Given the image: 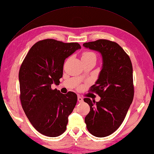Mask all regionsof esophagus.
Listing matches in <instances>:
<instances>
[{
    "label": "esophagus",
    "mask_w": 154,
    "mask_h": 154,
    "mask_svg": "<svg viewBox=\"0 0 154 154\" xmlns=\"http://www.w3.org/2000/svg\"><path fill=\"white\" fill-rule=\"evenodd\" d=\"M77 100H78V101H79V103H82L83 101V99L82 97H81V96H79V95H78V97H77Z\"/></svg>",
    "instance_id": "obj_1"
}]
</instances>
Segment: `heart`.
Segmentation results:
<instances>
[{
  "instance_id": "heart-1",
  "label": "heart",
  "mask_w": 154,
  "mask_h": 154,
  "mask_svg": "<svg viewBox=\"0 0 154 154\" xmlns=\"http://www.w3.org/2000/svg\"><path fill=\"white\" fill-rule=\"evenodd\" d=\"M91 57L96 58L95 54L91 51H85L83 54L82 58L81 59H88V58H91Z\"/></svg>"
}]
</instances>
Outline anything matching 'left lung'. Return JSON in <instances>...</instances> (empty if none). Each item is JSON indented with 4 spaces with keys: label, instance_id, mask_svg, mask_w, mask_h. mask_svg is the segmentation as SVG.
<instances>
[{
    "label": "left lung",
    "instance_id": "obj_1",
    "mask_svg": "<svg viewBox=\"0 0 154 154\" xmlns=\"http://www.w3.org/2000/svg\"><path fill=\"white\" fill-rule=\"evenodd\" d=\"M83 45L99 52L103 58L99 79L90 89L99 94L100 100L95 102L89 98L84 99L90 106V112L85 119L88 131L103 138L119 128L132 103V65L128 55L114 42L98 40Z\"/></svg>",
    "mask_w": 154,
    "mask_h": 154
}]
</instances>
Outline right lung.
<instances>
[{"label": "right lung", "instance_id": "obj_1", "mask_svg": "<svg viewBox=\"0 0 154 154\" xmlns=\"http://www.w3.org/2000/svg\"><path fill=\"white\" fill-rule=\"evenodd\" d=\"M81 48L78 43L46 39L36 42L22 62L20 99L28 120L42 134L57 137L66 130L77 96L71 91L62 94L51 86L60 83L65 59Z\"/></svg>", "mask_w": 154, "mask_h": 154}]
</instances>
